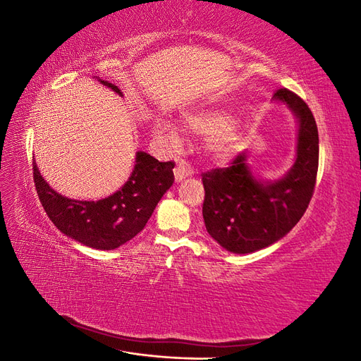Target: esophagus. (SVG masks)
<instances>
[{"label":"esophagus","mask_w":361,"mask_h":361,"mask_svg":"<svg viewBox=\"0 0 361 361\" xmlns=\"http://www.w3.org/2000/svg\"><path fill=\"white\" fill-rule=\"evenodd\" d=\"M191 174H192L191 169H188V167H187V164H185V162H179L178 166L174 167V179H176L178 182L183 180L185 178L191 176Z\"/></svg>","instance_id":"1"}]
</instances>
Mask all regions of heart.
Listing matches in <instances>:
<instances>
[{
    "label": "heart",
    "mask_w": 361,
    "mask_h": 361,
    "mask_svg": "<svg viewBox=\"0 0 361 361\" xmlns=\"http://www.w3.org/2000/svg\"><path fill=\"white\" fill-rule=\"evenodd\" d=\"M185 125L194 134L214 135L211 149L216 154L226 155L235 146V133L228 128V118L218 113H194L185 117ZM155 135L162 140L169 147H178L179 138L176 133L164 122L155 123Z\"/></svg>",
    "instance_id": "b5f03b06"
}]
</instances>
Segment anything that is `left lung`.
<instances>
[{"label":"left lung","instance_id":"1","mask_svg":"<svg viewBox=\"0 0 361 361\" xmlns=\"http://www.w3.org/2000/svg\"><path fill=\"white\" fill-rule=\"evenodd\" d=\"M274 99L286 104L298 118L297 159L285 176L274 182L256 179L247 166L245 152L228 167L202 174L206 231L236 255L265 248L290 232L314 191L319 161L314 117L309 105L288 89H279Z\"/></svg>","mask_w":361,"mask_h":361}]
</instances>
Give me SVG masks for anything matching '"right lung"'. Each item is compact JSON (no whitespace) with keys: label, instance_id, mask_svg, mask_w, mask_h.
Instances as JSON below:
<instances>
[{"label":"right lung","instance_id":"1","mask_svg":"<svg viewBox=\"0 0 361 361\" xmlns=\"http://www.w3.org/2000/svg\"><path fill=\"white\" fill-rule=\"evenodd\" d=\"M101 82L122 94L117 85ZM173 169V161L159 162L146 152H137L128 182L110 197L97 202L63 197L42 178L36 161H32V178L43 209L61 233L96 250H114L143 231L174 182Z\"/></svg>","mask_w":361,"mask_h":361}]
</instances>
